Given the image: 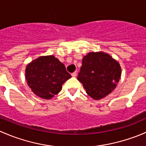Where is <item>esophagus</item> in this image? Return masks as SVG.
Masks as SVG:
<instances>
[{
	"mask_svg": "<svg viewBox=\"0 0 146 146\" xmlns=\"http://www.w3.org/2000/svg\"><path fill=\"white\" fill-rule=\"evenodd\" d=\"M71 76H73V77H76V76H77V73L76 72H73V73H71Z\"/></svg>",
	"mask_w": 146,
	"mask_h": 146,
	"instance_id": "1",
	"label": "esophagus"
}]
</instances>
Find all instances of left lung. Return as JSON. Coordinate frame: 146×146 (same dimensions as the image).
<instances>
[{"label":"left lung","instance_id":"left-lung-1","mask_svg":"<svg viewBox=\"0 0 146 146\" xmlns=\"http://www.w3.org/2000/svg\"><path fill=\"white\" fill-rule=\"evenodd\" d=\"M121 75L120 65L104 52H90L82 58L78 80L87 94L94 100H100L111 93Z\"/></svg>","mask_w":146,"mask_h":146}]
</instances>
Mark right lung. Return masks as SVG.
I'll list each match as a JSON object with an SVG mask.
<instances>
[{
	"mask_svg": "<svg viewBox=\"0 0 146 146\" xmlns=\"http://www.w3.org/2000/svg\"><path fill=\"white\" fill-rule=\"evenodd\" d=\"M71 78L66 67L54 56H40L27 65L25 78L32 92L42 99L57 95L62 85Z\"/></svg>",
	"mask_w": 146,
	"mask_h": 146,
	"instance_id": "1",
	"label": "right lung"
}]
</instances>
